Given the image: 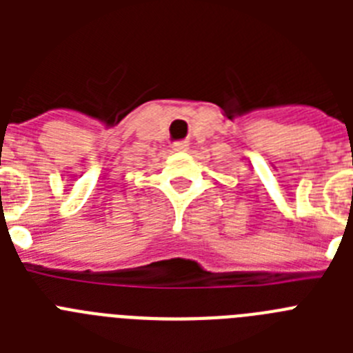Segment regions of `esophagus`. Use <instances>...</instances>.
<instances>
[{
	"label": "esophagus",
	"mask_w": 353,
	"mask_h": 353,
	"mask_svg": "<svg viewBox=\"0 0 353 353\" xmlns=\"http://www.w3.org/2000/svg\"><path fill=\"white\" fill-rule=\"evenodd\" d=\"M173 150H174V152H187V150H189V143H187V141H176L173 145Z\"/></svg>",
	"instance_id": "1"
}]
</instances>
